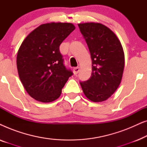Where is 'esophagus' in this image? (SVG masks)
Listing matches in <instances>:
<instances>
[{"mask_svg": "<svg viewBox=\"0 0 147 147\" xmlns=\"http://www.w3.org/2000/svg\"><path fill=\"white\" fill-rule=\"evenodd\" d=\"M79 71H80V67H76L74 68V73L75 74H77Z\"/></svg>", "mask_w": 147, "mask_h": 147, "instance_id": "esophagus-1", "label": "esophagus"}]
</instances>
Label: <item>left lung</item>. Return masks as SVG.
<instances>
[{
	"label": "left lung",
	"mask_w": 147,
	"mask_h": 147,
	"mask_svg": "<svg viewBox=\"0 0 147 147\" xmlns=\"http://www.w3.org/2000/svg\"><path fill=\"white\" fill-rule=\"evenodd\" d=\"M78 27L92 61L91 77L80 84L88 99L94 102L104 101L114 93L121 82L124 67L123 49L115 34L102 24L82 23Z\"/></svg>",
	"instance_id": "left-lung-1"
}]
</instances>
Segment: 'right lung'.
I'll use <instances>...</instances> for the list:
<instances>
[{
	"instance_id": "obj_1",
	"label": "right lung",
	"mask_w": 147,
	"mask_h": 147,
	"mask_svg": "<svg viewBox=\"0 0 147 147\" xmlns=\"http://www.w3.org/2000/svg\"><path fill=\"white\" fill-rule=\"evenodd\" d=\"M74 29L71 23L43 24L22 43L17 57L18 74L26 91L37 101L57 99L73 75L64 65L59 45Z\"/></svg>"
}]
</instances>
